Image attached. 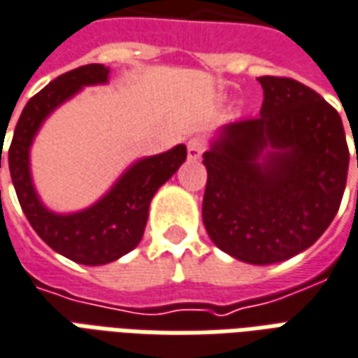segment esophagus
I'll return each instance as SVG.
<instances>
[{"label":"esophagus","mask_w":358,"mask_h":358,"mask_svg":"<svg viewBox=\"0 0 358 358\" xmlns=\"http://www.w3.org/2000/svg\"><path fill=\"white\" fill-rule=\"evenodd\" d=\"M203 151H205L203 139L194 137V139H189V141H187V159H189V161H197V159H201Z\"/></svg>","instance_id":"34e87169"}]
</instances>
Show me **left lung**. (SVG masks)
I'll return each mask as SVG.
<instances>
[{"label":"left lung","mask_w":358,"mask_h":358,"mask_svg":"<svg viewBox=\"0 0 358 358\" xmlns=\"http://www.w3.org/2000/svg\"><path fill=\"white\" fill-rule=\"evenodd\" d=\"M257 81L259 114L219 127L203 153L201 215L217 248L269 266L310 248L334 221L349 149L337 110L318 92L287 77Z\"/></svg>","instance_id":"1"}]
</instances>
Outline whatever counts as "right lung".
Masks as SVG:
<instances>
[{
  "label": "right lung",
  "mask_w": 358,
  "mask_h": 358,
  "mask_svg": "<svg viewBox=\"0 0 358 358\" xmlns=\"http://www.w3.org/2000/svg\"><path fill=\"white\" fill-rule=\"evenodd\" d=\"M108 73L102 64H89L46 85L22 108L7 155L15 192L32 229L57 254L83 266H104L136 248L143 236L151 199L187 157L186 145H176L171 151L131 162L99 201L81 211L56 213L42 203L31 172L34 137L54 110L83 87L106 85Z\"/></svg>",
  "instance_id": "1"
}]
</instances>
